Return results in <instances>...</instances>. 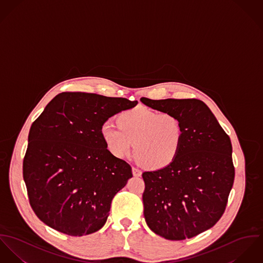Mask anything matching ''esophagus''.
I'll return each mask as SVG.
<instances>
[{"label": "esophagus", "instance_id": "1", "mask_svg": "<svg viewBox=\"0 0 263 263\" xmlns=\"http://www.w3.org/2000/svg\"><path fill=\"white\" fill-rule=\"evenodd\" d=\"M132 173H133L134 176H141V175H142V172L139 168L135 167V166L132 167Z\"/></svg>", "mask_w": 263, "mask_h": 263}]
</instances>
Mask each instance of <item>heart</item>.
Segmentation results:
<instances>
[{
    "mask_svg": "<svg viewBox=\"0 0 263 263\" xmlns=\"http://www.w3.org/2000/svg\"><path fill=\"white\" fill-rule=\"evenodd\" d=\"M101 133L113 155H129L134 144L135 157L141 164L161 168L177 156L183 129L179 119L172 113L137 107L123 112L119 116V125L105 122Z\"/></svg>",
    "mask_w": 263,
    "mask_h": 263,
    "instance_id": "obj_1",
    "label": "heart"
}]
</instances>
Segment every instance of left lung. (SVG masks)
<instances>
[{
  "label": "left lung",
  "instance_id": "obj_1",
  "mask_svg": "<svg viewBox=\"0 0 263 263\" xmlns=\"http://www.w3.org/2000/svg\"><path fill=\"white\" fill-rule=\"evenodd\" d=\"M140 101L174 114L183 129L175 160L142 174L146 223L168 240L195 237L212 228L225 212L235 176L230 137L200 100Z\"/></svg>",
  "mask_w": 263,
  "mask_h": 263
}]
</instances>
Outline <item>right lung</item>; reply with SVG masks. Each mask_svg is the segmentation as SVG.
Listing matches in <instances>:
<instances>
[{
	"mask_svg": "<svg viewBox=\"0 0 263 263\" xmlns=\"http://www.w3.org/2000/svg\"><path fill=\"white\" fill-rule=\"evenodd\" d=\"M137 104L65 91L33 122L23 177L30 204L44 224L69 236L93 233L105 225L132 168L107 149L101 129L109 118Z\"/></svg>",
	"mask_w": 263,
	"mask_h": 263,
	"instance_id": "1",
	"label": "right lung"
}]
</instances>
